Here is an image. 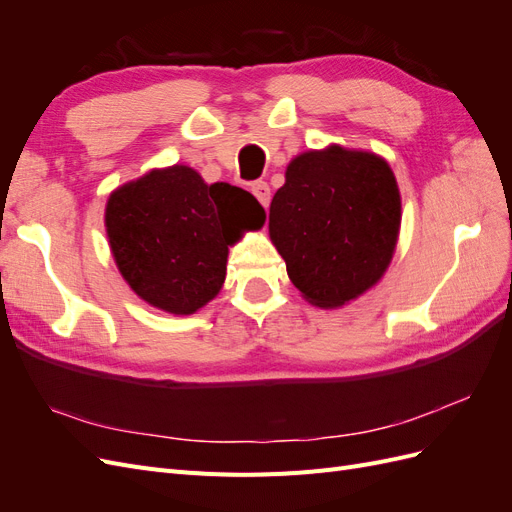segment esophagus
Instances as JSON below:
<instances>
[{
	"label": "esophagus",
	"instance_id": "esophagus-1",
	"mask_svg": "<svg viewBox=\"0 0 512 512\" xmlns=\"http://www.w3.org/2000/svg\"><path fill=\"white\" fill-rule=\"evenodd\" d=\"M252 194L258 198V203L262 205V207H269V203H271V188H269V183L267 181H254L252 183Z\"/></svg>",
	"mask_w": 512,
	"mask_h": 512
}]
</instances>
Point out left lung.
I'll return each mask as SVG.
<instances>
[{
	"label": "left lung",
	"instance_id": "obj_1",
	"mask_svg": "<svg viewBox=\"0 0 512 512\" xmlns=\"http://www.w3.org/2000/svg\"><path fill=\"white\" fill-rule=\"evenodd\" d=\"M401 222L393 170L374 153L331 147L294 158L269 232L309 303L339 307L389 267Z\"/></svg>",
	"mask_w": 512,
	"mask_h": 512
}]
</instances>
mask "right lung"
<instances>
[{
    "label": "right lung",
    "mask_w": 512,
    "mask_h": 512,
    "mask_svg": "<svg viewBox=\"0 0 512 512\" xmlns=\"http://www.w3.org/2000/svg\"><path fill=\"white\" fill-rule=\"evenodd\" d=\"M265 209L237 185H207L196 170H153L106 205V235L130 288L170 314H194L220 292L228 245L256 230Z\"/></svg>",
    "instance_id": "obj_1"
}]
</instances>
